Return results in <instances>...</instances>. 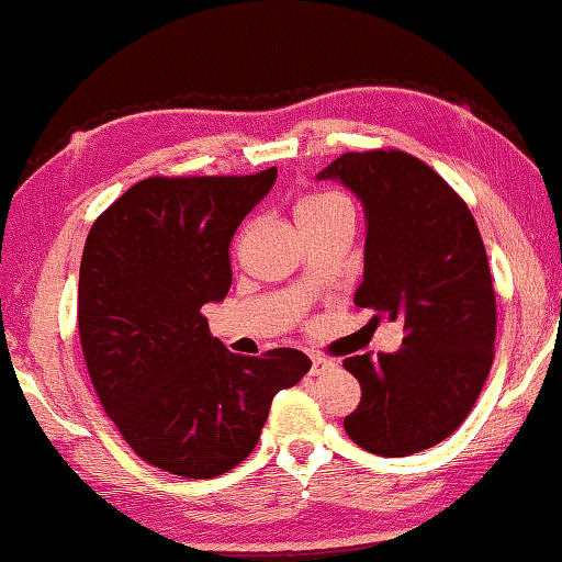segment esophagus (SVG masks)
I'll list each match as a JSON object with an SVG mask.
<instances>
[{
    "label": "esophagus",
    "instance_id": "1",
    "mask_svg": "<svg viewBox=\"0 0 562 562\" xmlns=\"http://www.w3.org/2000/svg\"><path fill=\"white\" fill-rule=\"evenodd\" d=\"M310 361H313V366H310V375H321V373L328 371V368L335 366V363L330 361V358H325V356H321V353L310 356Z\"/></svg>",
    "mask_w": 562,
    "mask_h": 562
}]
</instances>
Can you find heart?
I'll return each mask as SVG.
<instances>
[{
	"mask_svg": "<svg viewBox=\"0 0 562 562\" xmlns=\"http://www.w3.org/2000/svg\"><path fill=\"white\" fill-rule=\"evenodd\" d=\"M338 204H346V199L338 194H330V191H317V194H307L297 201L295 216L297 220H303V216L321 214V212H325V209L338 206Z\"/></svg>",
	"mask_w": 562,
	"mask_h": 562,
	"instance_id": "1",
	"label": "heart"
}]
</instances>
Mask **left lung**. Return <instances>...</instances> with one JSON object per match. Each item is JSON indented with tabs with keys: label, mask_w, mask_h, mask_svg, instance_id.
<instances>
[{
	"label": "left lung",
	"mask_w": 562,
	"mask_h": 562,
	"mask_svg": "<svg viewBox=\"0 0 562 562\" xmlns=\"http://www.w3.org/2000/svg\"><path fill=\"white\" fill-rule=\"evenodd\" d=\"M363 201L368 237L358 307L404 323L396 353L350 356L361 383L348 437L381 457L443 441L476 404L495 358L497 300L467 201L398 148L350 150L317 173Z\"/></svg>",
	"instance_id": "8db88e82"
}]
</instances>
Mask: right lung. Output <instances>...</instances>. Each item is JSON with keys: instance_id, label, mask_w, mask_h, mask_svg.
<instances>
[{"instance_id": "1", "label": "right lung", "mask_w": 562, "mask_h": 562, "mask_svg": "<svg viewBox=\"0 0 562 562\" xmlns=\"http://www.w3.org/2000/svg\"><path fill=\"white\" fill-rule=\"evenodd\" d=\"M249 176H148L90 227L78 330L100 404L128 447L164 472L212 480L257 447L274 393L310 358L295 348L237 356L201 313L232 284L229 245L272 189Z\"/></svg>"}]
</instances>
